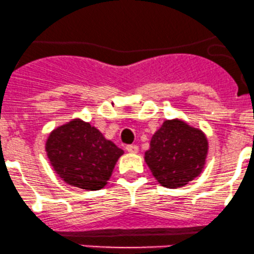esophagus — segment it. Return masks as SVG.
I'll return each mask as SVG.
<instances>
[{
    "mask_svg": "<svg viewBox=\"0 0 254 254\" xmlns=\"http://www.w3.org/2000/svg\"><path fill=\"white\" fill-rule=\"evenodd\" d=\"M126 150L130 154H137L138 152V146L137 145H127Z\"/></svg>",
    "mask_w": 254,
    "mask_h": 254,
    "instance_id": "esophagus-1",
    "label": "esophagus"
}]
</instances>
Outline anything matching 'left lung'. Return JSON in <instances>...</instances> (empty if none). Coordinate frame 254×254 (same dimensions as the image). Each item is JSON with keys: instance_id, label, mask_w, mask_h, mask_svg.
Segmentation results:
<instances>
[{"instance_id": "1", "label": "left lung", "mask_w": 254, "mask_h": 254, "mask_svg": "<svg viewBox=\"0 0 254 254\" xmlns=\"http://www.w3.org/2000/svg\"><path fill=\"white\" fill-rule=\"evenodd\" d=\"M207 152L208 140L202 130L173 119L154 133L144 159L162 187L177 189L200 176Z\"/></svg>"}]
</instances>
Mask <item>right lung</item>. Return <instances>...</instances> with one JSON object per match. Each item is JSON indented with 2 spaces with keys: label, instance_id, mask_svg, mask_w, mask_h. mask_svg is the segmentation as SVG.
Listing matches in <instances>:
<instances>
[{
  "label": "right lung",
  "instance_id": "add662e5",
  "mask_svg": "<svg viewBox=\"0 0 254 254\" xmlns=\"http://www.w3.org/2000/svg\"><path fill=\"white\" fill-rule=\"evenodd\" d=\"M46 152L51 166L66 184L99 190L108 184L124 150L81 119L57 127L48 135Z\"/></svg>",
  "mask_w": 254,
  "mask_h": 254
}]
</instances>
